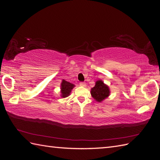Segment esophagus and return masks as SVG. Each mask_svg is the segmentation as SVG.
Instances as JSON below:
<instances>
[{
    "label": "esophagus",
    "mask_w": 160,
    "mask_h": 160,
    "mask_svg": "<svg viewBox=\"0 0 160 160\" xmlns=\"http://www.w3.org/2000/svg\"><path fill=\"white\" fill-rule=\"evenodd\" d=\"M79 85L81 86H82V87H85L86 86V84H85V83H84V82H81V83H79Z\"/></svg>",
    "instance_id": "obj_1"
}]
</instances>
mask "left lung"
<instances>
[{
  "instance_id": "8db88e82",
  "label": "left lung",
  "mask_w": 160,
  "mask_h": 160,
  "mask_svg": "<svg viewBox=\"0 0 160 160\" xmlns=\"http://www.w3.org/2000/svg\"><path fill=\"white\" fill-rule=\"evenodd\" d=\"M91 95L96 101L99 103L102 102L107 99L110 95V89L109 86L103 83L102 80H98L95 85L91 89Z\"/></svg>"
}]
</instances>
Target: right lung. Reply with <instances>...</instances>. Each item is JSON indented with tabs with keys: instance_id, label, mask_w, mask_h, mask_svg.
I'll return each mask as SVG.
<instances>
[{
	"instance_id": "obj_1",
	"label": "right lung",
	"mask_w": 160,
	"mask_h": 160,
	"mask_svg": "<svg viewBox=\"0 0 160 160\" xmlns=\"http://www.w3.org/2000/svg\"><path fill=\"white\" fill-rule=\"evenodd\" d=\"M75 85L72 83H69L64 79L62 80L61 83V97L62 98H67L70 95L72 89L74 88Z\"/></svg>"
}]
</instances>
